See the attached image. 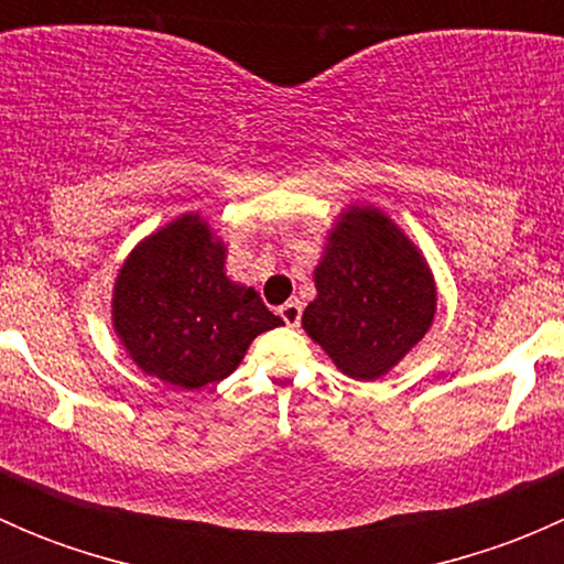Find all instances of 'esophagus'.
<instances>
[{
    "mask_svg": "<svg viewBox=\"0 0 564 564\" xmlns=\"http://www.w3.org/2000/svg\"><path fill=\"white\" fill-rule=\"evenodd\" d=\"M278 314H281V318L289 327H297L300 316H303V305H300L297 300H289V303H283L281 308H278Z\"/></svg>",
    "mask_w": 564,
    "mask_h": 564,
    "instance_id": "obj_1",
    "label": "esophagus"
}]
</instances>
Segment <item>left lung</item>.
<instances>
[{
    "label": "left lung",
    "instance_id": "1",
    "mask_svg": "<svg viewBox=\"0 0 564 564\" xmlns=\"http://www.w3.org/2000/svg\"><path fill=\"white\" fill-rule=\"evenodd\" d=\"M303 329L340 373L373 382L429 333L436 283L417 246L377 207H349L314 270Z\"/></svg>",
    "mask_w": 564,
    "mask_h": 564
}]
</instances>
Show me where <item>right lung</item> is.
<instances>
[{"label":"right lung","mask_w":564,"mask_h":564,"mask_svg":"<svg viewBox=\"0 0 564 564\" xmlns=\"http://www.w3.org/2000/svg\"><path fill=\"white\" fill-rule=\"evenodd\" d=\"M224 267V240L196 213L130 250L113 283L111 322L141 371L198 390L235 373L256 335L281 327V316Z\"/></svg>","instance_id":"right-lung-1"}]
</instances>
